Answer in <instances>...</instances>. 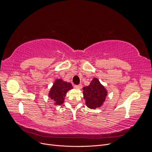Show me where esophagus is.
Segmentation results:
<instances>
[{
  "mask_svg": "<svg viewBox=\"0 0 152 152\" xmlns=\"http://www.w3.org/2000/svg\"><path fill=\"white\" fill-rule=\"evenodd\" d=\"M74 87L75 89H80L82 88V84H79V85H75Z\"/></svg>",
  "mask_w": 152,
  "mask_h": 152,
  "instance_id": "1",
  "label": "esophagus"
}]
</instances>
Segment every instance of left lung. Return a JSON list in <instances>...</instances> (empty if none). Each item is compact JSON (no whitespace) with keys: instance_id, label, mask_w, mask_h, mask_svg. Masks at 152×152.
Here are the masks:
<instances>
[{"instance_id":"obj_1","label":"left lung","mask_w":152,"mask_h":152,"mask_svg":"<svg viewBox=\"0 0 152 152\" xmlns=\"http://www.w3.org/2000/svg\"><path fill=\"white\" fill-rule=\"evenodd\" d=\"M84 98L89 108L100 107L105 101L107 91L96 78H94L89 86L83 87Z\"/></svg>"}]
</instances>
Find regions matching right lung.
<instances>
[{"mask_svg":"<svg viewBox=\"0 0 152 152\" xmlns=\"http://www.w3.org/2000/svg\"><path fill=\"white\" fill-rule=\"evenodd\" d=\"M72 88V85L70 82H64L61 79H57L50 89L49 96L50 99L54 100V104L60 105L63 104L68 91Z\"/></svg>","mask_w":152,"mask_h":152,"instance_id":"1","label":"right lung"}]
</instances>
